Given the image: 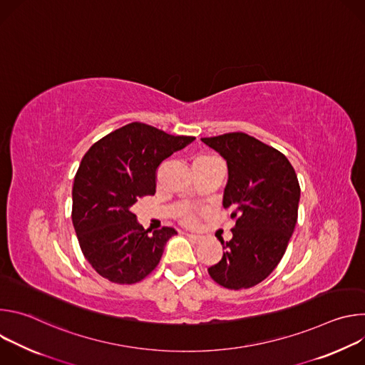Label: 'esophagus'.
I'll list each match as a JSON object with an SVG mask.
<instances>
[{
	"label": "esophagus",
	"instance_id": "esophagus-1",
	"mask_svg": "<svg viewBox=\"0 0 365 365\" xmlns=\"http://www.w3.org/2000/svg\"><path fill=\"white\" fill-rule=\"evenodd\" d=\"M187 238H189L192 242H195V244H200V242L203 241V237L196 235V234H187Z\"/></svg>",
	"mask_w": 365,
	"mask_h": 365
}]
</instances>
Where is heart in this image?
<instances>
[{
  "instance_id": "heart-1",
  "label": "heart",
  "mask_w": 365,
  "mask_h": 365,
  "mask_svg": "<svg viewBox=\"0 0 365 365\" xmlns=\"http://www.w3.org/2000/svg\"><path fill=\"white\" fill-rule=\"evenodd\" d=\"M199 159H206V158H199ZM183 222H185L186 225H195V224H196V214H193V212L186 214V215L183 217Z\"/></svg>"
}]
</instances>
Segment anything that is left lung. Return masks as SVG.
<instances>
[{"mask_svg": "<svg viewBox=\"0 0 365 365\" xmlns=\"http://www.w3.org/2000/svg\"><path fill=\"white\" fill-rule=\"evenodd\" d=\"M228 166L222 205L235 220L221 242L220 263L207 269L221 286L238 290L263 282L280 263L297 222L300 186L284 154L245 133L200 138Z\"/></svg>", "mask_w": 365, "mask_h": 365, "instance_id": "obj_1", "label": "left lung"}]
</instances>
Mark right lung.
Instances as JSON below:
<instances>
[{"label":"right lung","instance_id":"obj_1","mask_svg":"<svg viewBox=\"0 0 365 365\" xmlns=\"http://www.w3.org/2000/svg\"><path fill=\"white\" fill-rule=\"evenodd\" d=\"M193 140L131 123L96 141L83 155L72 190V222L85 258L99 276L133 284L159 264L166 242L178 231L163 227L150 234L131 210L137 199L154 195L162 162Z\"/></svg>","mask_w":365,"mask_h":365}]
</instances>
